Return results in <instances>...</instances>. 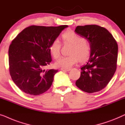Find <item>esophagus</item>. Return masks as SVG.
Masks as SVG:
<instances>
[{"label":"esophagus","instance_id":"1","mask_svg":"<svg viewBox=\"0 0 125 125\" xmlns=\"http://www.w3.org/2000/svg\"><path fill=\"white\" fill-rule=\"evenodd\" d=\"M61 70L62 71H70L71 70V68H61Z\"/></svg>","mask_w":125,"mask_h":125}]
</instances>
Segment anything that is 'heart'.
<instances>
[{
    "instance_id": "heart-1",
    "label": "heart",
    "mask_w": 125,
    "mask_h": 125,
    "mask_svg": "<svg viewBox=\"0 0 125 125\" xmlns=\"http://www.w3.org/2000/svg\"><path fill=\"white\" fill-rule=\"evenodd\" d=\"M62 39L64 43L71 45L68 52L70 55L59 58L55 63L56 66L68 68L78 63V61L84 62L88 58L91 52L90 46L83 37L73 31H68L63 33ZM49 49L54 58H58L61 49V43L58 38H55L52 41Z\"/></svg>"
}]
</instances>
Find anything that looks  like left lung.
Returning a JSON list of instances; mask_svg holds the SVG:
<instances>
[{"mask_svg": "<svg viewBox=\"0 0 125 125\" xmlns=\"http://www.w3.org/2000/svg\"><path fill=\"white\" fill-rule=\"evenodd\" d=\"M75 33L88 41L91 54L81 68L75 84L87 93L102 90L109 83L117 68L118 45L111 33L97 25L78 26Z\"/></svg>", "mask_w": 125, "mask_h": 125, "instance_id": "obj_1", "label": "left lung"}]
</instances>
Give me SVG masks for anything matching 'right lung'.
<instances>
[{
    "mask_svg": "<svg viewBox=\"0 0 125 125\" xmlns=\"http://www.w3.org/2000/svg\"><path fill=\"white\" fill-rule=\"evenodd\" d=\"M67 27L31 25L12 41L8 50L10 75L24 92L37 96L50 88L58 70L45 69L52 62L49 47Z\"/></svg>",
    "mask_w": 125,
    "mask_h": 125,
    "instance_id": "obj_1",
    "label": "right lung"
}]
</instances>
